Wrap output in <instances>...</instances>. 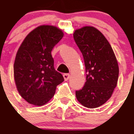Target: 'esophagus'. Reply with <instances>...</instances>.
<instances>
[{
    "label": "esophagus",
    "mask_w": 134,
    "mask_h": 134,
    "mask_svg": "<svg viewBox=\"0 0 134 134\" xmlns=\"http://www.w3.org/2000/svg\"><path fill=\"white\" fill-rule=\"evenodd\" d=\"M63 76H64V80H65L66 81H67L68 79L70 78V75L68 74V73H65V74H64V75H63Z\"/></svg>",
    "instance_id": "obj_1"
}]
</instances>
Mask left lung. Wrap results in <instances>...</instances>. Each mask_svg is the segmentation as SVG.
<instances>
[{
  "label": "left lung",
  "instance_id": "obj_1",
  "mask_svg": "<svg viewBox=\"0 0 134 134\" xmlns=\"http://www.w3.org/2000/svg\"><path fill=\"white\" fill-rule=\"evenodd\" d=\"M73 38L82 54L87 73L83 88L75 92L76 98L86 108H98L111 97L117 86L118 61L109 42L96 28L75 30Z\"/></svg>",
  "mask_w": 134,
  "mask_h": 134
}]
</instances>
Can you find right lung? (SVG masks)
Segmentation results:
<instances>
[{
	"instance_id": "1",
	"label": "right lung",
	"mask_w": 134,
	"mask_h": 134,
	"mask_svg": "<svg viewBox=\"0 0 134 134\" xmlns=\"http://www.w3.org/2000/svg\"><path fill=\"white\" fill-rule=\"evenodd\" d=\"M59 28L42 25L31 31L19 47L14 64L17 91L24 99L34 105H43L55 94L64 77L54 67L51 52L62 40Z\"/></svg>"
}]
</instances>
